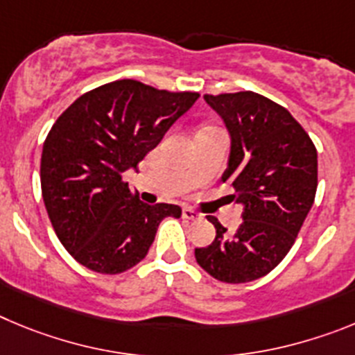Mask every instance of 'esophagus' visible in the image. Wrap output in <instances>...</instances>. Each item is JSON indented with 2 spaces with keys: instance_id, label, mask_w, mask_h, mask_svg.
<instances>
[{
  "instance_id": "34e87169",
  "label": "esophagus",
  "mask_w": 355,
  "mask_h": 355,
  "mask_svg": "<svg viewBox=\"0 0 355 355\" xmlns=\"http://www.w3.org/2000/svg\"><path fill=\"white\" fill-rule=\"evenodd\" d=\"M182 217L187 219V221H198V219H201V214H198L196 210H193L191 207H184V209H182Z\"/></svg>"
}]
</instances>
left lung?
<instances>
[{
	"mask_svg": "<svg viewBox=\"0 0 355 355\" xmlns=\"http://www.w3.org/2000/svg\"><path fill=\"white\" fill-rule=\"evenodd\" d=\"M232 138L223 182L244 205L235 233L217 217L216 239L194 249L198 265L223 283H248L269 274L297 239L317 193V148L283 106L254 92L205 95Z\"/></svg>",
	"mask_w": 355,
	"mask_h": 355,
	"instance_id": "left-lung-1",
	"label": "left lung"
}]
</instances>
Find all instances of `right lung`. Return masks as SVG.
<instances>
[{
  "label": "right lung",
  "mask_w": 355,
  "mask_h": 355,
  "mask_svg": "<svg viewBox=\"0 0 355 355\" xmlns=\"http://www.w3.org/2000/svg\"><path fill=\"white\" fill-rule=\"evenodd\" d=\"M198 97L120 79L76 98L51 127L40 161L42 198L60 242L86 269L125 272L146 257L159 223L182 216L178 205L143 203L122 175Z\"/></svg>",
  "instance_id": "add662e5"
}]
</instances>
